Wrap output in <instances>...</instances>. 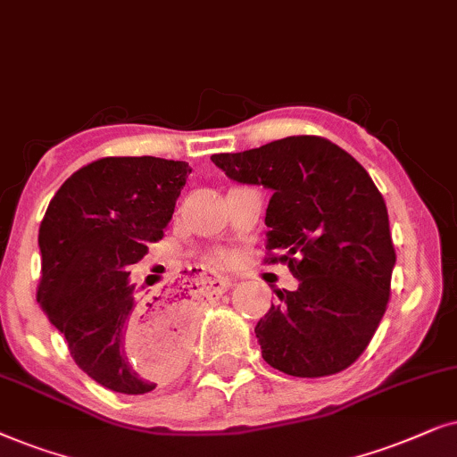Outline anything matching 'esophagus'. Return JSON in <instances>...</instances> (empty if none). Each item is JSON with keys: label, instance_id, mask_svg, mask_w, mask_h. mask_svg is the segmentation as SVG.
Here are the masks:
<instances>
[{"label": "esophagus", "instance_id": "esophagus-1", "mask_svg": "<svg viewBox=\"0 0 457 457\" xmlns=\"http://www.w3.org/2000/svg\"><path fill=\"white\" fill-rule=\"evenodd\" d=\"M209 284L212 292H225L232 286V278H225V276H217V273H211Z\"/></svg>", "mask_w": 457, "mask_h": 457}]
</instances>
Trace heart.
<instances>
[{"instance_id":"obj_1","label":"heart","mask_w":457,"mask_h":457,"mask_svg":"<svg viewBox=\"0 0 457 457\" xmlns=\"http://www.w3.org/2000/svg\"><path fill=\"white\" fill-rule=\"evenodd\" d=\"M215 257H217L219 261H223V263H228V261L234 259V253H232V251H217Z\"/></svg>"}]
</instances>
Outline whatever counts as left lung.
<instances>
[{"instance_id":"left-lung-1","label":"left lung","mask_w":457,"mask_h":457,"mask_svg":"<svg viewBox=\"0 0 457 457\" xmlns=\"http://www.w3.org/2000/svg\"><path fill=\"white\" fill-rule=\"evenodd\" d=\"M229 179L265 186V263H288L296 290H276L259 320L263 360L296 378L338 374L366 351L391 296L395 246L386 204L366 169L320 136L212 154Z\"/></svg>"}]
</instances>
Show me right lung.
Masks as SVG:
<instances>
[{"label": "right lung", "mask_w": 457, "mask_h": 457, "mask_svg": "<svg viewBox=\"0 0 457 457\" xmlns=\"http://www.w3.org/2000/svg\"><path fill=\"white\" fill-rule=\"evenodd\" d=\"M192 169L156 156L97 158L60 186L39 225L37 303L97 385L144 395L184 368L192 296L136 295L129 270L165 236Z\"/></svg>", "instance_id": "1"}]
</instances>
